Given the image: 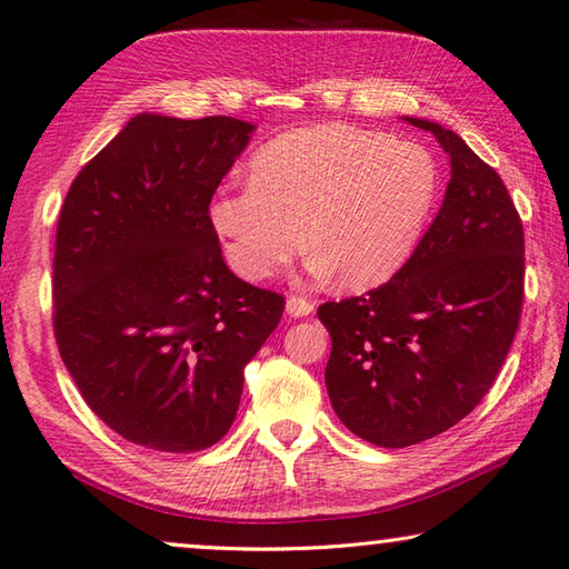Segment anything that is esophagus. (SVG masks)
<instances>
[{
  "instance_id": "obj_1",
  "label": "esophagus",
  "mask_w": 569,
  "mask_h": 569,
  "mask_svg": "<svg viewBox=\"0 0 569 569\" xmlns=\"http://www.w3.org/2000/svg\"><path fill=\"white\" fill-rule=\"evenodd\" d=\"M311 311H315V301L307 299V297H299V295H289L287 299V315L289 317H309Z\"/></svg>"
}]
</instances>
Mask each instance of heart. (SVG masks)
<instances>
[{
	"instance_id": "heart-1",
	"label": "heart",
	"mask_w": 569,
	"mask_h": 569,
	"mask_svg": "<svg viewBox=\"0 0 569 569\" xmlns=\"http://www.w3.org/2000/svg\"><path fill=\"white\" fill-rule=\"evenodd\" d=\"M442 189L430 149L386 132L319 124L254 154L250 183L220 187L208 220L246 280H268L307 242L309 268L351 289L396 277L420 246Z\"/></svg>"
}]
</instances>
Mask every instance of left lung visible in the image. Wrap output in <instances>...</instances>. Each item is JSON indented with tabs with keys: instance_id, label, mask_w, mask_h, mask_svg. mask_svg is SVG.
<instances>
[{
	"instance_id": "obj_1",
	"label": "left lung",
	"mask_w": 569,
	"mask_h": 569,
	"mask_svg": "<svg viewBox=\"0 0 569 569\" xmlns=\"http://www.w3.org/2000/svg\"><path fill=\"white\" fill-rule=\"evenodd\" d=\"M445 147L442 208L408 264L363 297L327 301V390L339 420L400 449L447 432L489 392L520 323L526 240L511 193L463 139L405 118Z\"/></svg>"
}]
</instances>
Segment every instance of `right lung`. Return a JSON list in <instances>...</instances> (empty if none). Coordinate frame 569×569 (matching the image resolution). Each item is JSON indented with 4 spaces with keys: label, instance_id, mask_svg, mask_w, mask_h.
<instances>
[{
    "label": "right lung",
    "instance_id": "obj_1",
    "mask_svg": "<svg viewBox=\"0 0 569 569\" xmlns=\"http://www.w3.org/2000/svg\"><path fill=\"white\" fill-rule=\"evenodd\" d=\"M254 127L142 112L78 171L58 216L53 333L80 396L130 442L213 447L284 297L228 270L208 203Z\"/></svg>",
    "mask_w": 569,
    "mask_h": 569
}]
</instances>
